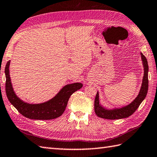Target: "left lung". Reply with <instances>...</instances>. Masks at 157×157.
Instances as JSON below:
<instances>
[{"instance_id": "obj_1", "label": "left lung", "mask_w": 157, "mask_h": 157, "mask_svg": "<svg viewBox=\"0 0 157 157\" xmlns=\"http://www.w3.org/2000/svg\"><path fill=\"white\" fill-rule=\"evenodd\" d=\"M141 57L142 61L143 62V65H144V77H143L142 87L138 96L131 104L128 105V106L122 107L121 109L107 110L103 108L99 104V96L98 93L97 92L94 100V111L96 115L99 117L106 119H119L128 117L132 115L137 110L140 105L143 101V100L146 98L148 89V65L147 59H146V56L142 53H141Z\"/></svg>"}]
</instances>
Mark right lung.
I'll use <instances>...</instances> for the list:
<instances>
[{"label":"right lung","mask_w":157,"mask_h":157,"mask_svg":"<svg viewBox=\"0 0 157 157\" xmlns=\"http://www.w3.org/2000/svg\"><path fill=\"white\" fill-rule=\"evenodd\" d=\"M10 61L5 67L6 96L10 102L25 117L32 119L50 120L59 117L64 113L71 95L82 87L81 83H74L64 86L54 98L42 104H28L20 100L15 94L9 75Z\"/></svg>","instance_id":"obj_1"}]
</instances>
